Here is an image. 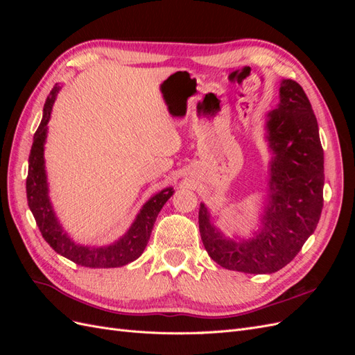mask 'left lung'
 <instances>
[{"instance_id": "left-lung-1", "label": "left lung", "mask_w": 355, "mask_h": 355, "mask_svg": "<svg viewBox=\"0 0 355 355\" xmlns=\"http://www.w3.org/2000/svg\"><path fill=\"white\" fill-rule=\"evenodd\" d=\"M266 125L275 157L261 232L249 241H230L211 227L204 204L198 213L209 256L227 270L247 274H271L293 261L323 209V146L315 114L296 81H282L280 105L268 114Z\"/></svg>"}]
</instances>
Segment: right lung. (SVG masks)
Listing matches in <instances>:
<instances>
[{
  "label": "right lung",
  "mask_w": 355,
  "mask_h": 355,
  "mask_svg": "<svg viewBox=\"0 0 355 355\" xmlns=\"http://www.w3.org/2000/svg\"><path fill=\"white\" fill-rule=\"evenodd\" d=\"M59 87H53L47 96L42 111V120L34 135V142L31 146L29 154V166H28V178H26V197L28 206L34 214L35 222L42 235L50 247L59 254L65 256L67 259L73 263L85 266V268H116L123 266L136 261L145 250L149 237L154 228L155 219L159 210L163 209L166 201L173 194V189L166 188L149 200L141 213L137 214L135 223L123 239L108 247L101 249H90V247L77 245L67 237V234L62 231L60 225L53 213L51 204L47 194V180L44 170V142L47 133V123L50 120V114L53 103L56 99V93Z\"/></svg>",
  "instance_id": "obj_1"
}]
</instances>
